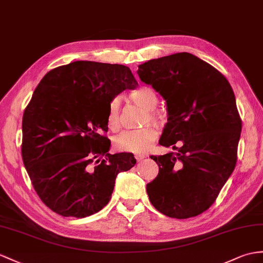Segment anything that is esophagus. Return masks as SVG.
Wrapping results in <instances>:
<instances>
[{
  "instance_id": "esophagus-1",
  "label": "esophagus",
  "mask_w": 263,
  "mask_h": 263,
  "mask_svg": "<svg viewBox=\"0 0 263 263\" xmlns=\"http://www.w3.org/2000/svg\"><path fill=\"white\" fill-rule=\"evenodd\" d=\"M145 157H146L145 154H136V155H135V158L137 159L138 162H139V161H142V159H144Z\"/></svg>"
}]
</instances>
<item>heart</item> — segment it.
Returning <instances> with one entry per match:
<instances>
[{"label":"heart","instance_id":"heart-1","mask_svg":"<svg viewBox=\"0 0 263 263\" xmlns=\"http://www.w3.org/2000/svg\"><path fill=\"white\" fill-rule=\"evenodd\" d=\"M128 99L134 104L145 109L143 123L146 125L149 121L154 124H159L164 118L163 112L155 109L158 104V97L156 91L149 86L138 87L135 90L128 93ZM107 125L112 132H117L120 127V114H119V101L112 99L108 107L107 112ZM157 132L154 127L147 126L142 129L127 130L121 133L115 138L116 148L123 152L132 153H145L148 151L152 145L155 143L157 138Z\"/></svg>","mask_w":263,"mask_h":263}]
</instances>
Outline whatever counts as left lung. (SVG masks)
Here are the masks:
<instances>
[{
  "label": "left lung",
  "instance_id": "left-lung-1",
  "mask_svg": "<svg viewBox=\"0 0 263 263\" xmlns=\"http://www.w3.org/2000/svg\"><path fill=\"white\" fill-rule=\"evenodd\" d=\"M137 73L166 100L159 144L177 151L151 156L159 170L146 185L149 201L170 217L196 216L215 202L238 159L242 120L233 89L219 70L187 52L147 61Z\"/></svg>",
  "mask_w": 263,
  "mask_h": 263
}]
</instances>
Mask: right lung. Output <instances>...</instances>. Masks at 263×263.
<instances>
[{
    "instance_id": "right-lung-1",
    "label": "right lung",
    "mask_w": 263,
    "mask_h": 263,
    "mask_svg": "<svg viewBox=\"0 0 263 263\" xmlns=\"http://www.w3.org/2000/svg\"><path fill=\"white\" fill-rule=\"evenodd\" d=\"M138 86L123 65L74 61L43 77L22 119V159L41 201L62 216L105 208L116 176L136 164L132 153H108L107 112L125 89Z\"/></svg>"
}]
</instances>
